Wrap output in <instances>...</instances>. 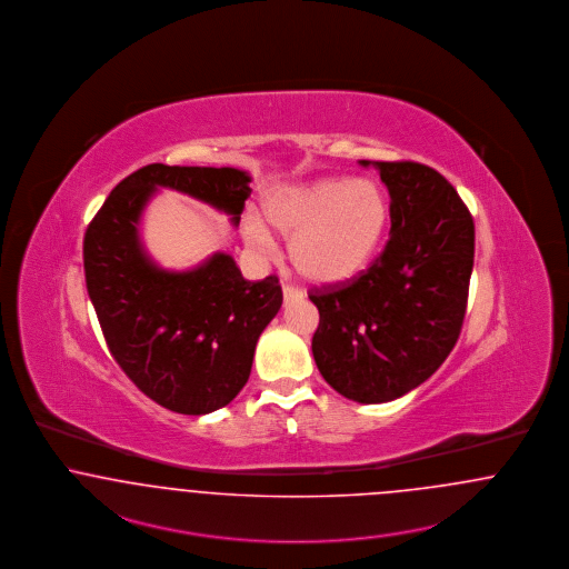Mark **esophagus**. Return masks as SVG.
I'll use <instances>...</instances> for the list:
<instances>
[{"instance_id": "esophagus-1", "label": "esophagus", "mask_w": 569, "mask_h": 569, "mask_svg": "<svg viewBox=\"0 0 569 569\" xmlns=\"http://www.w3.org/2000/svg\"><path fill=\"white\" fill-rule=\"evenodd\" d=\"M282 297H284V301H291V299H296V297H301V291L296 289V287H291V284H284V287H282Z\"/></svg>"}]
</instances>
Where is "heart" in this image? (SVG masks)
<instances>
[{"label":"heart","mask_w":569,"mask_h":569,"mask_svg":"<svg viewBox=\"0 0 569 569\" xmlns=\"http://www.w3.org/2000/svg\"><path fill=\"white\" fill-rule=\"evenodd\" d=\"M263 217L289 240L297 272L333 284L355 278L370 263L387 231L389 199L371 180L321 178L270 189ZM244 236L257 250L272 252V233L259 219H247Z\"/></svg>","instance_id":"b5f03b06"}]
</instances>
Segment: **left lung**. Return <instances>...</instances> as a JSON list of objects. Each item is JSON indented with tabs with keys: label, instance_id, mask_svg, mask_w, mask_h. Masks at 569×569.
Instances as JSON below:
<instances>
[{
	"label": "left lung",
	"instance_id": "8db88e82",
	"mask_svg": "<svg viewBox=\"0 0 569 569\" xmlns=\"http://www.w3.org/2000/svg\"><path fill=\"white\" fill-rule=\"evenodd\" d=\"M371 166L391 198L389 242L366 272L308 297L321 317L312 355L322 378L352 401L385 403L422 385L457 345L473 268V219L433 168Z\"/></svg>",
	"mask_w": 569,
	"mask_h": 569
}]
</instances>
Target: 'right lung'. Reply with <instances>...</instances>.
<instances>
[{
	"mask_svg": "<svg viewBox=\"0 0 569 569\" xmlns=\"http://www.w3.org/2000/svg\"><path fill=\"white\" fill-rule=\"evenodd\" d=\"M250 176L150 163L121 180L84 233L87 291L114 361L159 406L208 415L247 385L254 347L282 306L276 276L250 282L227 252L193 270L159 268L140 221L159 187L210 203L238 224Z\"/></svg>",
	"mask_w": 569,
	"mask_h": 569,
	"instance_id": "1",
	"label": "right lung"
}]
</instances>
